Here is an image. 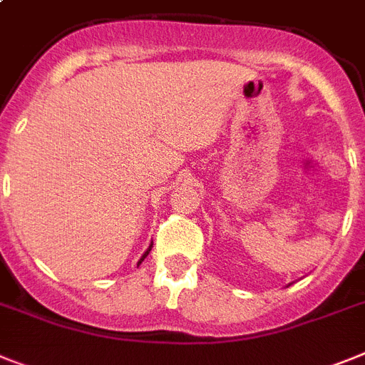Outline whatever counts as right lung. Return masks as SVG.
Wrapping results in <instances>:
<instances>
[{"label":"right lung","instance_id":"add662e5","mask_svg":"<svg viewBox=\"0 0 365 365\" xmlns=\"http://www.w3.org/2000/svg\"><path fill=\"white\" fill-rule=\"evenodd\" d=\"M149 251H151V247H149V249H148V251H145V255H144V257L140 258V262H142V260H144V258H145V257H148V255H149ZM140 262H138V264H140Z\"/></svg>","mask_w":365,"mask_h":365}]
</instances>
